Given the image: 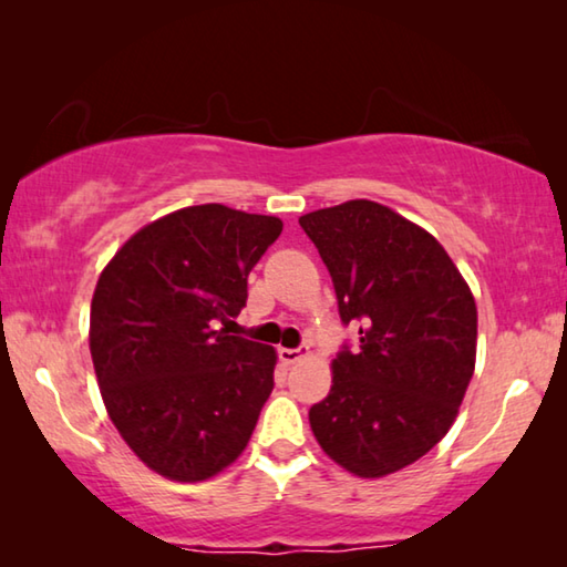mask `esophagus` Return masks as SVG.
I'll return each mask as SVG.
<instances>
[{"mask_svg": "<svg viewBox=\"0 0 567 567\" xmlns=\"http://www.w3.org/2000/svg\"><path fill=\"white\" fill-rule=\"evenodd\" d=\"M305 354H307V348H282L280 350V360L285 364H295V362H300Z\"/></svg>", "mask_w": 567, "mask_h": 567, "instance_id": "34e87169", "label": "esophagus"}]
</instances>
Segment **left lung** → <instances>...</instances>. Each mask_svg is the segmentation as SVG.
<instances>
[{
    "mask_svg": "<svg viewBox=\"0 0 567 567\" xmlns=\"http://www.w3.org/2000/svg\"><path fill=\"white\" fill-rule=\"evenodd\" d=\"M358 344L332 360L328 398L310 408L324 453L382 477L430 453L453 425L475 370L477 307L443 245L370 199L300 217Z\"/></svg>",
    "mask_w": 567,
    "mask_h": 567,
    "instance_id": "1",
    "label": "left lung"
}]
</instances>
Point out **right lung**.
<instances>
[{"mask_svg":"<svg viewBox=\"0 0 567 567\" xmlns=\"http://www.w3.org/2000/svg\"><path fill=\"white\" fill-rule=\"evenodd\" d=\"M282 223L225 205L177 209L130 237L90 312L94 372L114 427L142 463L197 483L235 463L275 388V350L219 322Z\"/></svg>","mask_w":567,"mask_h":567,"instance_id":"obj_1","label":"right lung"}]
</instances>
